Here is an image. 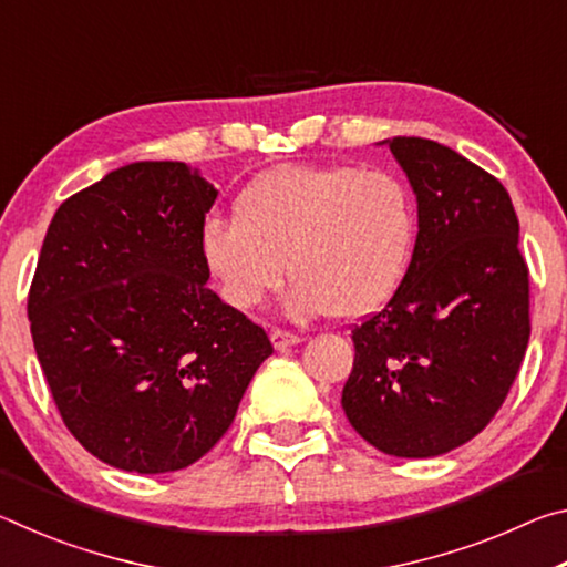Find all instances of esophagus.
<instances>
[{
  "instance_id": "esophagus-1",
  "label": "esophagus",
  "mask_w": 567,
  "mask_h": 567,
  "mask_svg": "<svg viewBox=\"0 0 567 567\" xmlns=\"http://www.w3.org/2000/svg\"><path fill=\"white\" fill-rule=\"evenodd\" d=\"M270 340H272V348L275 350H287V348H292V344L300 342V338H297V334L287 332V330H272L270 332Z\"/></svg>"
}]
</instances>
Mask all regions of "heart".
<instances>
[{"label":"heart","instance_id":"b5f03b06","mask_svg":"<svg viewBox=\"0 0 567 567\" xmlns=\"http://www.w3.org/2000/svg\"><path fill=\"white\" fill-rule=\"evenodd\" d=\"M415 235V203L390 172L277 165L239 189L235 219H205L199 257L239 312L280 290L290 267L295 318L362 320L400 290Z\"/></svg>","mask_w":567,"mask_h":567}]
</instances>
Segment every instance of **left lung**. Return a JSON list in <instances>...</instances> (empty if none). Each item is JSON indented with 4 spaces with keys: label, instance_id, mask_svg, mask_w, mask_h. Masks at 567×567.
Instances as JSON below:
<instances>
[{
    "label": "left lung",
    "instance_id": "1",
    "mask_svg": "<svg viewBox=\"0 0 567 567\" xmlns=\"http://www.w3.org/2000/svg\"><path fill=\"white\" fill-rule=\"evenodd\" d=\"M417 203L405 280L352 330L350 425L395 457H435L501 410L530 338V282L507 189L455 150L382 140Z\"/></svg>",
    "mask_w": 567,
    "mask_h": 567
}]
</instances>
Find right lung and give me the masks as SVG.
Wrapping results in <instances>:
<instances>
[{
    "label": "right lung",
    "instance_id": "add662e5",
    "mask_svg": "<svg viewBox=\"0 0 567 567\" xmlns=\"http://www.w3.org/2000/svg\"><path fill=\"white\" fill-rule=\"evenodd\" d=\"M215 199L185 162H132L64 199L47 229L27 302L37 360L70 433L127 473L209 453L272 354L207 287L199 229Z\"/></svg>",
    "mask_w": 567,
    "mask_h": 567
}]
</instances>
